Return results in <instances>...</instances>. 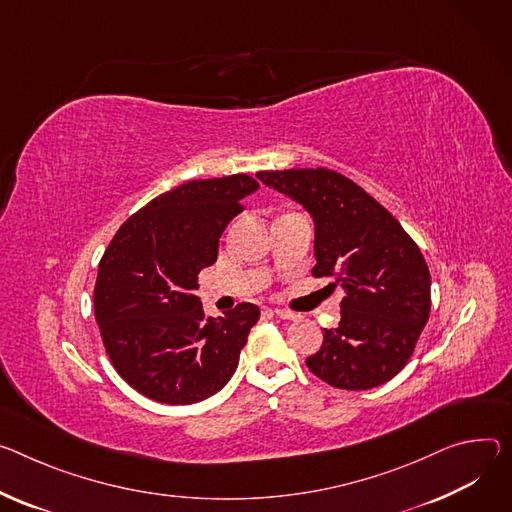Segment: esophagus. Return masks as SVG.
Here are the masks:
<instances>
[{"label":"esophagus","instance_id":"obj_1","mask_svg":"<svg viewBox=\"0 0 512 512\" xmlns=\"http://www.w3.org/2000/svg\"><path fill=\"white\" fill-rule=\"evenodd\" d=\"M273 314H275L277 318H284V320H294V318H298L296 312H290V310H284V308H273Z\"/></svg>","mask_w":512,"mask_h":512}]
</instances>
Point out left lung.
Returning a JSON list of instances; mask_svg holds the SVG:
<instances>
[{"mask_svg":"<svg viewBox=\"0 0 512 512\" xmlns=\"http://www.w3.org/2000/svg\"><path fill=\"white\" fill-rule=\"evenodd\" d=\"M257 177L312 216V275H331V286L345 294L339 327L324 329L308 369L343 390L386 384L406 365L429 320L431 273L421 249L382 204L337 171L284 169Z\"/></svg>","mask_w":512,"mask_h":512,"instance_id":"obj_1","label":"left lung"}]
</instances>
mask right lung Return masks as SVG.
<instances>
[{"mask_svg": "<svg viewBox=\"0 0 512 512\" xmlns=\"http://www.w3.org/2000/svg\"><path fill=\"white\" fill-rule=\"evenodd\" d=\"M251 175L196 179L161 194L114 235L94 290L96 320L118 374L163 404L210 398L235 374L259 308L243 302L206 316L198 273L218 239L257 192Z\"/></svg>", "mask_w": 512, "mask_h": 512, "instance_id": "add662e5", "label": "right lung"}]
</instances>
